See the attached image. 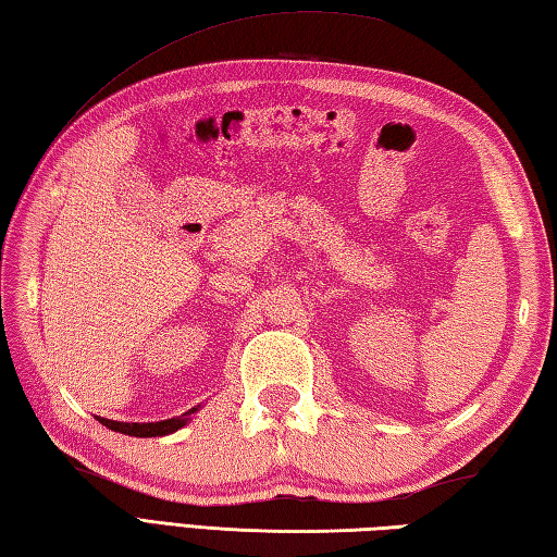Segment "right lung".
Returning a JSON list of instances; mask_svg holds the SVG:
<instances>
[{"label": "right lung", "instance_id": "obj_1", "mask_svg": "<svg viewBox=\"0 0 557 557\" xmlns=\"http://www.w3.org/2000/svg\"><path fill=\"white\" fill-rule=\"evenodd\" d=\"M196 411V409H191ZM182 413L180 419H168V421H156V423H122V421H110V419H100L102 425H108V429L116 431V433H124V435H136V437H152V435H168L174 433L176 429H182V425L188 421V413Z\"/></svg>", "mask_w": 557, "mask_h": 557}]
</instances>
